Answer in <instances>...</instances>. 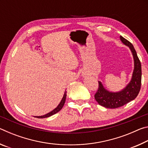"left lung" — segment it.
I'll return each instance as SVG.
<instances>
[{"label": "left lung", "mask_w": 148, "mask_h": 148, "mask_svg": "<svg viewBox=\"0 0 148 148\" xmlns=\"http://www.w3.org/2000/svg\"><path fill=\"white\" fill-rule=\"evenodd\" d=\"M123 44L128 46L132 52L134 59V71L131 82L123 89L119 92H111L104 88L101 82H99L98 90L95 95V99L99 104L106 108H117L136 99L141 87L142 68L134 47L131 42L120 36Z\"/></svg>", "instance_id": "obj_1"}]
</instances>
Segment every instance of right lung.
Segmentation results:
<instances>
[{
	"mask_svg": "<svg viewBox=\"0 0 148 148\" xmlns=\"http://www.w3.org/2000/svg\"><path fill=\"white\" fill-rule=\"evenodd\" d=\"M66 91H65L64 93V95H63V97H62V99L61 100V101L60 102L59 104L56 108L52 110L51 112H49V113L44 115V116H35V117H37V118H45V117H48L53 116V115H54V114H56V113H57V112H59L60 110L62 109V108L63 107L65 101H66Z\"/></svg>",
	"mask_w": 148,
	"mask_h": 148,
	"instance_id": "1",
	"label": "right lung"
}]
</instances>
